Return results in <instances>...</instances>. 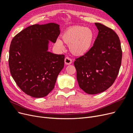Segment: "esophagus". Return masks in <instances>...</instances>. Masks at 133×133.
<instances>
[{"label": "esophagus", "mask_w": 133, "mask_h": 133, "mask_svg": "<svg viewBox=\"0 0 133 133\" xmlns=\"http://www.w3.org/2000/svg\"><path fill=\"white\" fill-rule=\"evenodd\" d=\"M64 61H65V64H66V65H69L72 63V60L69 57H66Z\"/></svg>", "instance_id": "esophagus-1"}]
</instances>
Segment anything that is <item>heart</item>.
Returning a JSON list of instances; mask_svg holds the SVG:
<instances>
[{
    "instance_id": "obj_1",
    "label": "heart",
    "mask_w": 133,
    "mask_h": 133,
    "mask_svg": "<svg viewBox=\"0 0 133 133\" xmlns=\"http://www.w3.org/2000/svg\"><path fill=\"white\" fill-rule=\"evenodd\" d=\"M62 41L57 40L56 45L63 49L62 42L69 45L71 53L75 56H82L89 51L94 39V33L88 28L74 26L67 29L62 34Z\"/></svg>"
}]
</instances>
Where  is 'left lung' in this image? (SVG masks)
<instances>
[{
    "label": "left lung",
    "instance_id": "obj_1",
    "mask_svg": "<svg viewBox=\"0 0 133 133\" xmlns=\"http://www.w3.org/2000/svg\"><path fill=\"white\" fill-rule=\"evenodd\" d=\"M95 24L99 32L93 46L74 63L79 86L89 94L103 92L112 85L122 59L118 35L105 25L98 23Z\"/></svg>",
    "mask_w": 133,
    "mask_h": 133
}]
</instances>
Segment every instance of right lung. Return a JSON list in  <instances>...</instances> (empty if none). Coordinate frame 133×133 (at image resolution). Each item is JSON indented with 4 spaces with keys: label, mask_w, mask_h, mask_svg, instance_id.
Masks as SVG:
<instances>
[{
    "label": "right lung",
    "mask_w": 133,
    "mask_h": 133,
    "mask_svg": "<svg viewBox=\"0 0 133 133\" xmlns=\"http://www.w3.org/2000/svg\"><path fill=\"white\" fill-rule=\"evenodd\" d=\"M59 25L50 23L28 26L12 39L9 48L10 74L23 92L43 98L54 89L64 65L65 55L48 51L49 41L55 43Z\"/></svg>",
    "instance_id": "add662e5"
}]
</instances>
